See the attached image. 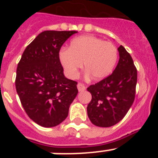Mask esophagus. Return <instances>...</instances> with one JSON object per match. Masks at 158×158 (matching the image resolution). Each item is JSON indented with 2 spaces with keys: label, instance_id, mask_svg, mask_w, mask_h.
<instances>
[{
  "label": "esophagus",
  "instance_id": "1",
  "mask_svg": "<svg viewBox=\"0 0 158 158\" xmlns=\"http://www.w3.org/2000/svg\"><path fill=\"white\" fill-rule=\"evenodd\" d=\"M77 89L79 92H82L85 90V86L83 84L81 83H78L77 84Z\"/></svg>",
  "mask_w": 158,
  "mask_h": 158
}]
</instances>
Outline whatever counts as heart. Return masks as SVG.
<instances>
[{"label":"heart","instance_id":"heart-1","mask_svg":"<svg viewBox=\"0 0 158 158\" xmlns=\"http://www.w3.org/2000/svg\"><path fill=\"white\" fill-rule=\"evenodd\" d=\"M117 58L118 51L113 43L91 35L75 38L69 48L62 49L59 52L61 64L72 78L77 76L83 63L88 75L94 80H102L111 74Z\"/></svg>","mask_w":158,"mask_h":158}]
</instances>
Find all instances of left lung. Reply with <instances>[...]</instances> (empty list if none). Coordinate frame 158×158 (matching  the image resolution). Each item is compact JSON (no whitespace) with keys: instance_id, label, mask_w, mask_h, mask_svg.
I'll list each match as a JSON object with an SVG mask.
<instances>
[{"instance_id":"left-lung-1","label":"left lung","mask_w":158,"mask_h":158,"mask_svg":"<svg viewBox=\"0 0 158 158\" xmlns=\"http://www.w3.org/2000/svg\"><path fill=\"white\" fill-rule=\"evenodd\" d=\"M119 60L110 76L87 89L92 100L88 116L95 126L109 127L122 120L135 100L137 69L123 46L118 48Z\"/></svg>"}]
</instances>
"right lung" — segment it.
<instances>
[{
    "label": "right lung",
    "instance_id": "add662e5",
    "mask_svg": "<svg viewBox=\"0 0 158 158\" xmlns=\"http://www.w3.org/2000/svg\"><path fill=\"white\" fill-rule=\"evenodd\" d=\"M75 31H44L23 51L16 69V89L31 119L43 127L58 126L68 116L78 93L65 77L59 59L63 43Z\"/></svg>",
    "mask_w": 158,
    "mask_h": 158
}]
</instances>
